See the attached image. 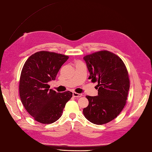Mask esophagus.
I'll list each match as a JSON object with an SVG mask.
<instances>
[{
  "mask_svg": "<svg viewBox=\"0 0 152 152\" xmlns=\"http://www.w3.org/2000/svg\"><path fill=\"white\" fill-rule=\"evenodd\" d=\"M73 96L74 97H77V98H79L80 96H82V94L80 93H77L75 92H73Z\"/></svg>",
  "mask_w": 152,
  "mask_h": 152,
  "instance_id": "34e87169",
  "label": "esophagus"
}]
</instances>
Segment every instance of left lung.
Instances as JSON below:
<instances>
[{
    "mask_svg": "<svg viewBox=\"0 0 152 152\" xmlns=\"http://www.w3.org/2000/svg\"><path fill=\"white\" fill-rule=\"evenodd\" d=\"M89 72L88 79L97 82L98 96H86L89 105L83 109L86 118L96 125L113 120L126 103L130 88L129 73L120 57L101 50L83 57Z\"/></svg>",
    "mask_w": 152,
    "mask_h": 152,
    "instance_id": "left-lung-1",
    "label": "left lung"
}]
</instances>
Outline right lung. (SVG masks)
Masks as SVG:
<instances>
[{"instance_id": "right-lung-1", "label": "right lung", "mask_w": 152, "mask_h": 152, "mask_svg": "<svg viewBox=\"0 0 152 152\" xmlns=\"http://www.w3.org/2000/svg\"><path fill=\"white\" fill-rule=\"evenodd\" d=\"M68 58L58 53L39 51L23 65L19 81L20 100L30 115L41 124H50L59 120L72 96L70 91L57 93L49 89L48 85Z\"/></svg>"}]
</instances>
